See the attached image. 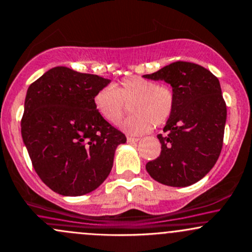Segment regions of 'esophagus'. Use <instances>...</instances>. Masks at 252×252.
Segmentation results:
<instances>
[{
	"instance_id": "34e87169",
	"label": "esophagus",
	"mask_w": 252,
	"mask_h": 252,
	"mask_svg": "<svg viewBox=\"0 0 252 252\" xmlns=\"http://www.w3.org/2000/svg\"><path fill=\"white\" fill-rule=\"evenodd\" d=\"M139 140V138H132V137H127V143H137Z\"/></svg>"
}]
</instances>
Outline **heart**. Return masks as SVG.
<instances>
[{"instance_id": "heart-1", "label": "heart", "mask_w": 252, "mask_h": 252, "mask_svg": "<svg viewBox=\"0 0 252 252\" xmlns=\"http://www.w3.org/2000/svg\"><path fill=\"white\" fill-rule=\"evenodd\" d=\"M94 105L110 125H118L129 107L132 115L121 127L127 133L140 134L169 120L174 110L175 94L169 85L131 75L123 78L114 88L104 86L97 91Z\"/></svg>"}]
</instances>
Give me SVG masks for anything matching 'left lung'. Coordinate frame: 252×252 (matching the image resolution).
<instances>
[{
  "label": "left lung",
  "mask_w": 252,
  "mask_h": 252,
  "mask_svg": "<svg viewBox=\"0 0 252 252\" xmlns=\"http://www.w3.org/2000/svg\"><path fill=\"white\" fill-rule=\"evenodd\" d=\"M147 79L164 80L175 94L173 114L158 134L161 154L145 166L153 179L185 188L209 173L220 156L227 108L220 82L212 72L192 62L177 61Z\"/></svg>",
  "instance_id": "8db88e82"
}]
</instances>
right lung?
Masks as SVG:
<instances>
[{"instance_id":"add662e5","label":"right lung","mask_w":252,"mask_h":252,"mask_svg":"<svg viewBox=\"0 0 252 252\" xmlns=\"http://www.w3.org/2000/svg\"><path fill=\"white\" fill-rule=\"evenodd\" d=\"M109 79L54 67L28 89L21 136L43 183L62 196H83L107 179L123 132L99 116L94 97Z\"/></svg>"}]
</instances>
